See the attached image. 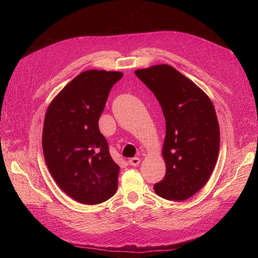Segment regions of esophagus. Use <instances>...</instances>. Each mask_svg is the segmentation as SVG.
<instances>
[{
	"label": "esophagus",
	"instance_id": "obj_1",
	"mask_svg": "<svg viewBox=\"0 0 258 258\" xmlns=\"http://www.w3.org/2000/svg\"><path fill=\"white\" fill-rule=\"evenodd\" d=\"M140 161H141V160H140V158L135 157V158H130L128 162H129V165H130V166H134V167H136V166H138V165H139Z\"/></svg>",
	"mask_w": 258,
	"mask_h": 258
}]
</instances>
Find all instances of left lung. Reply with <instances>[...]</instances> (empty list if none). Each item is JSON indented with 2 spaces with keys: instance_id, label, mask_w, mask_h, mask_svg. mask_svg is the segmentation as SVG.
<instances>
[{
  "instance_id": "1",
  "label": "left lung",
  "mask_w": 258,
  "mask_h": 258,
  "mask_svg": "<svg viewBox=\"0 0 258 258\" xmlns=\"http://www.w3.org/2000/svg\"><path fill=\"white\" fill-rule=\"evenodd\" d=\"M162 108L166 138L162 158L166 175L154 185L158 196L184 201L204 187L220 152V126L212 101L173 67L157 64L135 72Z\"/></svg>"
}]
</instances>
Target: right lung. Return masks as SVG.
<instances>
[{
	"mask_svg": "<svg viewBox=\"0 0 258 258\" xmlns=\"http://www.w3.org/2000/svg\"><path fill=\"white\" fill-rule=\"evenodd\" d=\"M121 72L89 70L70 82L46 111L42 146L51 176L68 196L99 205L117 190L119 167L112 159L99 118Z\"/></svg>",
	"mask_w": 258,
	"mask_h": 258,
	"instance_id": "obj_1",
	"label": "right lung"
}]
</instances>
